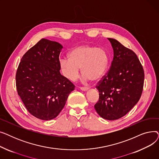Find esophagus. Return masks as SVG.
<instances>
[{
  "label": "esophagus",
  "mask_w": 159,
  "mask_h": 159,
  "mask_svg": "<svg viewBox=\"0 0 159 159\" xmlns=\"http://www.w3.org/2000/svg\"><path fill=\"white\" fill-rule=\"evenodd\" d=\"M80 89L82 90V91H86L89 89V88H85V87H80Z\"/></svg>",
  "instance_id": "obj_1"
}]
</instances>
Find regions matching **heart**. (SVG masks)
Instances as JSON below:
<instances>
[{
  "label": "heart",
  "mask_w": 159,
  "mask_h": 159,
  "mask_svg": "<svg viewBox=\"0 0 159 159\" xmlns=\"http://www.w3.org/2000/svg\"><path fill=\"white\" fill-rule=\"evenodd\" d=\"M69 58H62L59 61L64 76L70 80H76L80 68L83 79L98 82L104 75L108 66V56L104 49L95 46L81 45L72 49Z\"/></svg>",
  "instance_id": "obj_1"
}]
</instances>
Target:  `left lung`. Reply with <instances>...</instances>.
<instances>
[{"label":"left lung","instance_id":"obj_1","mask_svg":"<svg viewBox=\"0 0 159 159\" xmlns=\"http://www.w3.org/2000/svg\"><path fill=\"white\" fill-rule=\"evenodd\" d=\"M113 50L110 71L98 82L95 109L102 118L114 120L126 115L139 102L144 72L137 55L116 39L108 38Z\"/></svg>","mask_w":159,"mask_h":159}]
</instances>
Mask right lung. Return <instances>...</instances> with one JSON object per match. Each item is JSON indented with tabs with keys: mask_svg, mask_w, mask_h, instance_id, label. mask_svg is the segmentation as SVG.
Segmentation results:
<instances>
[{
	"mask_svg": "<svg viewBox=\"0 0 159 159\" xmlns=\"http://www.w3.org/2000/svg\"><path fill=\"white\" fill-rule=\"evenodd\" d=\"M62 48L57 42L42 39L24 55L16 71L18 94L28 111L41 120L57 117L75 89L60 73Z\"/></svg>",
	"mask_w": 159,
	"mask_h": 159,
	"instance_id": "1",
	"label": "right lung"
}]
</instances>
